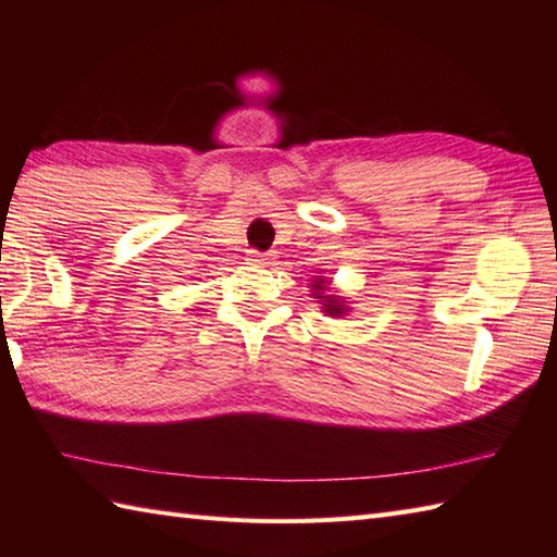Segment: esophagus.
I'll return each mask as SVG.
<instances>
[{
    "label": "esophagus",
    "mask_w": 557,
    "mask_h": 557,
    "mask_svg": "<svg viewBox=\"0 0 557 557\" xmlns=\"http://www.w3.org/2000/svg\"><path fill=\"white\" fill-rule=\"evenodd\" d=\"M248 260H251L253 265H268L270 263V253H260V251H251L248 253Z\"/></svg>",
    "instance_id": "obj_1"
}]
</instances>
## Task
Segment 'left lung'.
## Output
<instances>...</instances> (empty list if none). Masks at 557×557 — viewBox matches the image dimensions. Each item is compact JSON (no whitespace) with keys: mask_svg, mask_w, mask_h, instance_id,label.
Segmentation results:
<instances>
[{"mask_svg":"<svg viewBox=\"0 0 557 557\" xmlns=\"http://www.w3.org/2000/svg\"><path fill=\"white\" fill-rule=\"evenodd\" d=\"M313 287H315V289H323V285H321V282H318V285H313ZM318 297H321V294H318ZM325 301H327V304H325V311H327V313H335V315H337V313H342V311H345V309H342V304H339V301H335V299H330V297H327Z\"/></svg>","mask_w":557,"mask_h":557,"instance_id":"left-lung-1","label":"left lung"}]
</instances>
